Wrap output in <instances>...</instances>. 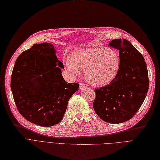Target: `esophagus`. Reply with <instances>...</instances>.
<instances>
[{
	"mask_svg": "<svg viewBox=\"0 0 160 160\" xmlns=\"http://www.w3.org/2000/svg\"><path fill=\"white\" fill-rule=\"evenodd\" d=\"M79 88H80V89H84V88H87V85H86L85 84H84V83H80Z\"/></svg>",
	"mask_w": 160,
	"mask_h": 160,
	"instance_id": "34e87169",
	"label": "esophagus"
}]
</instances>
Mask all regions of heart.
<instances>
[{"instance_id": "1", "label": "heart", "mask_w": 160, "mask_h": 160, "mask_svg": "<svg viewBox=\"0 0 160 160\" xmlns=\"http://www.w3.org/2000/svg\"><path fill=\"white\" fill-rule=\"evenodd\" d=\"M66 67L77 74L84 71L87 81L94 86H104L112 81L118 72L121 61L118 53L111 48L94 46L79 49L66 59Z\"/></svg>"}]
</instances>
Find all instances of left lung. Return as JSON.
<instances>
[{
    "instance_id": "1",
    "label": "left lung",
    "mask_w": 160,
    "mask_h": 160,
    "mask_svg": "<svg viewBox=\"0 0 160 160\" xmlns=\"http://www.w3.org/2000/svg\"><path fill=\"white\" fill-rule=\"evenodd\" d=\"M108 45L119 50L120 67L108 85L95 89L93 107L102 120L120 123L131 119L141 107L148 90V73L142 55L130 42L114 39Z\"/></svg>"
}]
</instances>
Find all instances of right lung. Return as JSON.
Returning <instances> with one entry per match:
<instances>
[{"mask_svg":"<svg viewBox=\"0 0 160 160\" xmlns=\"http://www.w3.org/2000/svg\"><path fill=\"white\" fill-rule=\"evenodd\" d=\"M63 64L52 44H34L21 53L11 76L16 107L23 118L40 126L59 123L78 83H67L61 74Z\"/></svg>","mask_w":160,"mask_h":160,"instance_id":"right-lung-1","label":"right lung"}]
</instances>
